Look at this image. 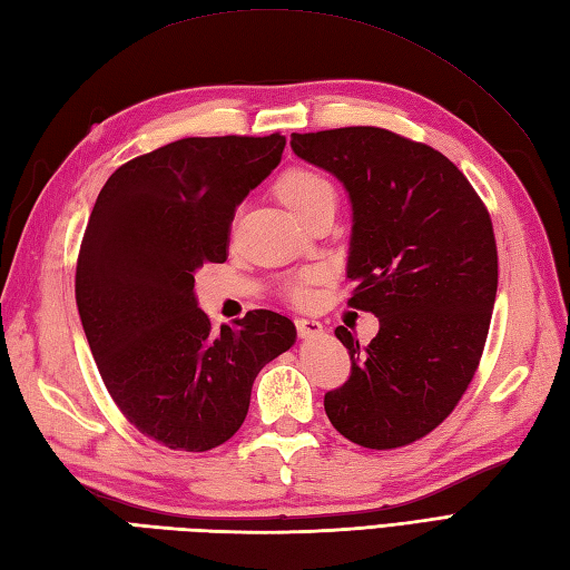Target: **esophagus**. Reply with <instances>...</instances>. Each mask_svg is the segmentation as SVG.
Segmentation results:
<instances>
[{"label": "esophagus", "mask_w": 570, "mask_h": 570, "mask_svg": "<svg viewBox=\"0 0 570 570\" xmlns=\"http://www.w3.org/2000/svg\"><path fill=\"white\" fill-rule=\"evenodd\" d=\"M296 331L304 341H308V337L323 335V323L316 318H296Z\"/></svg>", "instance_id": "obj_1"}]
</instances>
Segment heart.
<instances>
[{"label":"heart","mask_w":570,"mask_h":570,"mask_svg":"<svg viewBox=\"0 0 570 570\" xmlns=\"http://www.w3.org/2000/svg\"><path fill=\"white\" fill-rule=\"evenodd\" d=\"M276 198L282 200L284 208L292 213L296 220H304L313 210L323 205H335V188L331 178L316 171V168L294 166L288 168L282 178L276 180ZM296 296H304V288H294Z\"/></svg>","instance_id":"b5f03b06"}]
</instances>
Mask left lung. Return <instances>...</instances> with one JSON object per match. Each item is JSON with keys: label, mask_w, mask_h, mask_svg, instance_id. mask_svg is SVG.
I'll return each instance as SVG.
<instances>
[{"label": "left lung", "mask_w": 570, "mask_h": 570, "mask_svg": "<svg viewBox=\"0 0 570 570\" xmlns=\"http://www.w3.org/2000/svg\"><path fill=\"white\" fill-rule=\"evenodd\" d=\"M292 149L343 184L350 306L380 318L367 347L335 328L353 370L325 394V414L357 445L414 443L455 409L485 347L498 296L490 213L453 161L394 131H311L292 135Z\"/></svg>", "instance_id": "1"}]
</instances>
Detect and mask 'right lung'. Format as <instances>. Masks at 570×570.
<instances>
[{
	"mask_svg": "<svg viewBox=\"0 0 570 570\" xmlns=\"http://www.w3.org/2000/svg\"><path fill=\"white\" fill-rule=\"evenodd\" d=\"M286 137H188L107 178L80 245L76 301L107 392L129 423L174 451L233 439L259 370L296 325L249 311L213 331L198 308L203 262H225L237 205L282 161Z\"/></svg>",
	"mask_w": 570,
	"mask_h": 570,
	"instance_id": "obj_1",
	"label": "right lung"
}]
</instances>
